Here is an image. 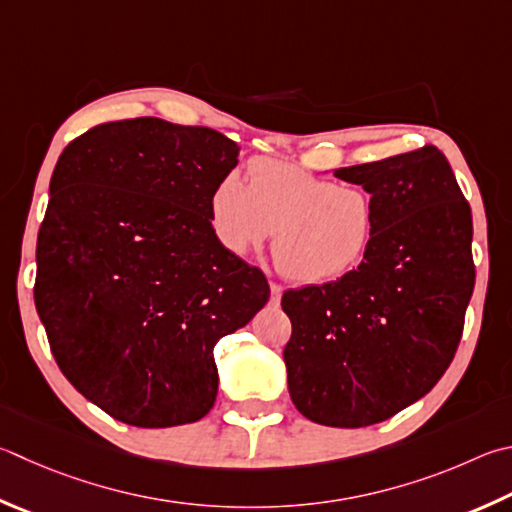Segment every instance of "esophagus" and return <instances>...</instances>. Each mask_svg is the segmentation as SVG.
Instances as JSON below:
<instances>
[{"mask_svg": "<svg viewBox=\"0 0 512 512\" xmlns=\"http://www.w3.org/2000/svg\"><path fill=\"white\" fill-rule=\"evenodd\" d=\"M282 293H284V288L280 286V284H271V302L273 304H280V300H282Z\"/></svg>", "mask_w": 512, "mask_h": 512, "instance_id": "1", "label": "esophagus"}]
</instances>
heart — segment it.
<instances>
[{
    "instance_id": "heart-1",
    "label": "heart",
    "mask_w": 512,
    "mask_h": 512,
    "mask_svg": "<svg viewBox=\"0 0 512 512\" xmlns=\"http://www.w3.org/2000/svg\"><path fill=\"white\" fill-rule=\"evenodd\" d=\"M210 226L221 246L244 255L273 233L277 271L297 284L347 275L376 237V203L358 185H338L268 156L248 163V185L228 172L208 197Z\"/></svg>"
}]
</instances>
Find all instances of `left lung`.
<instances>
[{"mask_svg": "<svg viewBox=\"0 0 512 512\" xmlns=\"http://www.w3.org/2000/svg\"><path fill=\"white\" fill-rule=\"evenodd\" d=\"M376 203V237L356 271L282 295L288 392L331 427L387 421L439 383L475 288L472 212L434 145L336 170Z\"/></svg>", "mask_w": 512, "mask_h": 512, "instance_id": "left-lung-1", "label": "left lung"}]
</instances>
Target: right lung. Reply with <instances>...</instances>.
<instances>
[{
    "mask_svg": "<svg viewBox=\"0 0 512 512\" xmlns=\"http://www.w3.org/2000/svg\"><path fill=\"white\" fill-rule=\"evenodd\" d=\"M237 156L215 129L152 116L91 127L60 154L35 306L62 374L116 421L206 416L215 345L271 297L266 275L210 226L208 197Z\"/></svg>",
    "mask_w": 512,
    "mask_h": 512,
    "instance_id": "right-lung-1",
    "label": "right lung"
}]
</instances>
